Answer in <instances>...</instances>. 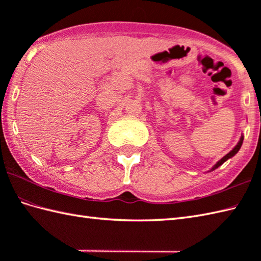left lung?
Listing matches in <instances>:
<instances>
[{
    "label": "left lung",
    "instance_id": "1",
    "mask_svg": "<svg viewBox=\"0 0 261 261\" xmlns=\"http://www.w3.org/2000/svg\"><path fill=\"white\" fill-rule=\"evenodd\" d=\"M242 142H243V137H241V139H240V141H239V143H238V145L233 148V149H232V150L228 153V154H225V156L222 158V159H221L220 160V162L218 163V164H216L215 166H214V167H213V169H215V168H218L219 167V166H221V165H222L224 162H226V160H228L229 158H231V157H233L234 156V154L238 152V151H239V149L241 148V146H242Z\"/></svg>",
    "mask_w": 261,
    "mask_h": 261
}]
</instances>
